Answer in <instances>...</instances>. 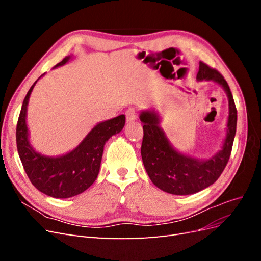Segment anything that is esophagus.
<instances>
[{
	"mask_svg": "<svg viewBox=\"0 0 261 261\" xmlns=\"http://www.w3.org/2000/svg\"><path fill=\"white\" fill-rule=\"evenodd\" d=\"M125 115H126V120H127L128 122L136 120V117H137V110H136L135 108H128L127 110H126Z\"/></svg>",
	"mask_w": 261,
	"mask_h": 261,
	"instance_id": "esophagus-1",
	"label": "esophagus"
}]
</instances>
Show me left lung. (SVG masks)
<instances>
[{"label":"left lung","instance_id":"8db88e82","mask_svg":"<svg viewBox=\"0 0 261 261\" xmlns=\"http://www.w3.org/2000/svg\"><path fill=\"white\" fill-rule=\"evenodd\" d=\"M198 81H215L226 91L230 106L227 134L222 150L207 161H199L183 155L171 147L164 133L159 127V117L153 112H143L140 120L144 123V137L141 144V158L145 169L152 183L162 191L173 195H191L212 185L222 174L230 159L236 133L238 111L224 77L216 68L200 62Z\"/></svg>","mask_w":261,"mask_h":261}]
</instances>
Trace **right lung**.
Masks as SVG:
<instances>
[{"mask_svg":"<svg viewBox=\"0 0 261 261\" xmlns=\"http://www.w3.org/2000/svg\"><path fill=\"white\" fill-rule=\"evenodd\" d=\"M68 59V57L63 59L54 67L65 64ZM36 83L30 87L23 99L18 116L16 126L18 154L23 170L38 191L54 198H69L85 192L96 180L106 141L123 129L125 115H118L94 126L82 144L65 155L58 158L41 155L31 148L26 125L28 100Z\"/></svg>","mask_w":261,"mask_h":261,"instance_id":"obj_1","label":"right lung"}]
</instances>
